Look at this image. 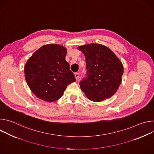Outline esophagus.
Instances as JSON below:
<instances>
[{"mask_svg": "<svg viewBox=\"0 0 154 154\" xmlns=\"http://www.w3.org/2000/svg\"><path fill=\"white\" fill-rule=\"evenodd\" d=\"M75 79L77 80V79H79V77H80V74L79 73H78V72H75Z\"/></svg>", "mask_w": 154, "mask_h": 154, "instance_id": "1", "label": "esophagus"}]
</instances>
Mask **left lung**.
<instances>
[{"label":"left lung","instance_id":"8db88e82","mask_svg":"<svg viewBox=\"0 0 154 154\" xmlns=\"http://www.w3.org/2000/svg\"><path fill=\"white\" fill-rule=\"evenodd\" d=\"M85 56L86 74L80 82L81 90L90 100L100 102L111 97L121 83L123 66L107 47L90 44L78 47Z\"/></svg>","mask_w":154,"mask_h":154}]
</instances>
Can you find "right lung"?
Returning a JSON list of instances; mask_svg holds the SVG:
<instances>
[{
  "mask_svg": "<svg viewBox=\"0 0 154 154\" xmlns=\"http://www.w3.org/2000/svg\"><path fill=\"white\" fill-rule=\"evenodd\" d=\"M67 50L58 45L42 46L29 58L24 68L31 91L41 100L54 102L63 95L67 86L76 81L66 61Z\"/></svg>",
  "mask_w": 154,
  "mask_h": 154,
  "instance_id": "add662e5",
  "label": "right lung"
}]
</instances>
